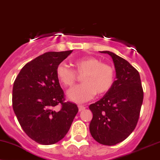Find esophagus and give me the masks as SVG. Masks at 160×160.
Returning <instances> with one entry per match:
<instances>
[{"label": "esophagus", "mask_w": 160, "mask_h": 160, "mask_svg": "<svg viewBox=\"0 0 160 160\" xmlns=\"http://www.w3.org/2000/svg\"><path fill=\"white\" fill-rule=\"evenodd\" d=\"M84 109H85V106H82V105H79V106H78V111H79V112H82V111H84Z\"/></svg>", "instance_id": "obj_1"}]
</instances>
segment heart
<instances>
[{"label": "heart", "mask_w": 160, "mask_h": 160, "mask_svg": "<svg viewBox=\"0 0 160 160\" xmlns=\"http://www.w3.org/2000/svg\"><path fill=\"white\" fill-rule=\"evenodd\" d=\"M75 70L64 63L56 68L58 79L65 87L72 88L82 76L83 84L73 88L68 92L69 99L76 102H84L96 95H102L112 89L115 80V70L111 64L102 63L94 57H84L74 61Z\"/></svg>", "instance_id": "heart-1"}]
</instances>
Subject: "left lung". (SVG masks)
<instances>
[{
    "label": "left lung",
    "mask_w": 160,
    "mask_h": 160,
    "mask_svg": "<svg viewBox=\"0 0 160 160\" xmlns=\"http://www.w3.org/2000/svg\"><path fill=\"white\" fill-rule=\"evenodd\" d=\"M100 52L112 58L117 80L102 99L89 106L93 113L90 132L99 144L112 146L125 140L136 128L144 92L135 67L113 52Z\"/></svg>",
    "instance_id": "8db88e82"
}]
</instances>
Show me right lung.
Returning <instances> with one entry per match:
<instances>
[{
  "label": "right lung",
  "mask_w": 160,
  "mask_h": 160,
  "mask_svg": "<svg viewBox=\"0 0 160 160\" xmlns=\"http://www.w3.org/2000/svg\"><path fill=\"white\" fill-rule=\"evenodd\" d=\"M48 52L28 62L17 76L12 88V108L24 132L37 143H57L68 132L78 112L66 102L56 68L72 53ZM60 109H57V106Z\"/></svg>",
  "instance_id": "right-lung-1"
}]
</instances>
